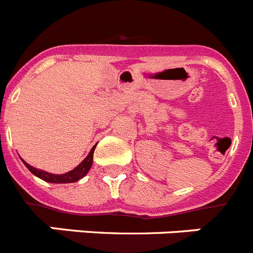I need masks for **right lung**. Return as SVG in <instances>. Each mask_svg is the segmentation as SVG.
Masks as SVG:
<instances>
[{
	"label": "right lung",
	"mask_w": 253,
	"mask_h": 253,
	"mask_svg": "<svg viewBox=\"0 0 253 253\" xmlns=\"http://www.w3.org/2000/svg\"><path fill=\"white\" fill-rule=\"evenodd\" d=\"M95 147H92V149L90 151V153L87 154V157L82 161L77 167L72 169V171L66 172V173H62V175H55V173H50V172L43 171V169H35V167L30 166L29 163H26L25 161L22 160V163L28 167L29 171L35 175L37 177L42 178V180L46 181V182H50V184H71V182H76V181L81 180L82 177L87 175V172L90 171L91 166H92V161H93V152H95Z\"/></svg>",
	"instance_id": "1"
}]
</instances>
